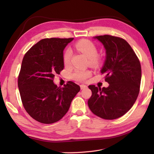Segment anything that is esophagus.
<instances>
[{
  "mask_svg": "<svg viewBox=\"0 0 154 154\" xmlns=\"http://www.w3.org/2000/svg\"><path fill=\"white\" fill-rule=\"evenodd\" d=\"M87 86L85 85H80V88L81 89H87Z\"/></svg>",
  "mask_w": 154,
  "mask_h": 154,
  "instance_id": "obj_1",
  "label": "esophagus"
}]
</instances>
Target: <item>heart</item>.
<instances>
[{
	"instance_id": "b5f03b06",
	"label": "heart",
	"mask_w": 154,
	"mask_h": 154,
	"mask_svg": "<svg viewBox=\"0 0 154 154\" xmlns=\"http://www.w3.org/2000/svg\"><path fill=\"white\" fill-rule=\"evenodd\" d=\"M75 47L89 58V63L93 66H97L100 63L98 55V49L93 42L89 40H81L75 44ZM72 52L69 49L65 51L63 55V61L65 65L70 64ZM91 72L89 70H75L72 73V78L77 81H83L91 76Z\"/></svg>"
}]
</instances>
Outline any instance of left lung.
<instances>
[{"label":"left lung","instance_id":"obj_1","mask_svg":"<svg viewBox=\"0 0 154 154\" xmlns=\"http://www.w3.org/2000/svg\"><path fill=\"white\" fill-rule=\"evenodd\" d=\"M106 50L100 72L105 74L108 87L89 85L92 95L88 106L101 119L113 120L125 114L136 102L140 92L142 69L139 59L124 39L110 35L94 37Z\"/></svg>","mask_w":154,"mask_h":154}]
</instances>
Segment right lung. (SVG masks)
Segmentation results:
<instances>
[{
  "label": "right lung",
  "instance_id": "obj_1",
  "mask_svg": "<svg viewBox=\"0 0 154 154\" xmlns=\"http://www.w3.org/2000/svg\"><path fill=\"white\" fill-rule=\"evenodd\" d=\"M73 38H45L24 55L18 86L23 106L39 122L52 124L61 120L69 109L80 87L68 81L63 87L54 83L55 74L63 69V50Z\"/></svg>",
  "mask_w": 154,
  "mask_h": 154
}]
</instances>
